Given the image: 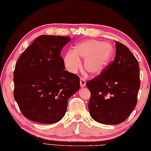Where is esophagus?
I'll return each mask as SVG.
<instances>
[{"mask_svg": "<svg viewBox=\"0 0 151 151\" xmlns=\"http://www.w3.org/2000/svg\"><path fill=\"white\" fill-rule=\"evenodd\" d=\"M86 80L83 79V78H81L80 79V87H84L86 86Z\"/></svg>", "mask_w": 151, "mask_h": 151, "instance_id": "obj_1", "label": "esophagus"}]
</instances>
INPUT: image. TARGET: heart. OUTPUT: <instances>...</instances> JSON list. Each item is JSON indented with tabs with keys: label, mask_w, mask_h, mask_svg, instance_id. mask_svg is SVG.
<instances>
[{
	"label": "heart",
	"mask_w": 151,
	"mask_h": 151,
	"mask_svg": "<svg viewBox=\"0 0 151 151\" xmlns=\"http://www.w3.org/2000/svg\"><path fill=\"white\" fill-rule=\"evenodd\" d=\"M113 53V50L111 44L89 39L76 44L73 52H68L63 60L65 69L69 73L75 74L81 68L80 59H84V69L90 75L97 76L106 69Z\"/></svg>",
	"instance_id": "1"
}]
</instances>
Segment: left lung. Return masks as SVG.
<instances>
[{"instance_id":"obj_1","label":"left lung","mask_w":151,"mask_h":151,"mask_svg":"<svg viewBox=\"0 0 151 151\" xmlns=\"http://www.w3.org/2000/svg\"><path fill=\"white\" fill-rule=\"evenodd\" d=\"M116 57L104 72L86 83L88 107L94 120L106 125L125 121L137 103L140 87L138 62L129 48L115 41Z\"/></svg>"}]
</instances>
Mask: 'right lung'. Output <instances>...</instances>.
<instances>
[{
  "label": "right lung",
  "instance_id": "1",
  "mask_svg": "<svg viewBox=\"0 0 151 151\" xmlns=\"http://www.w3.org/2000/svg\"><path fill=\"white\" fill-rule=\"evenodd\" d=\"M70 37L41 35L20 55L13 73L14 98L26 118L40 124L64 116L80 79L65 70L60 52Z\"/></svg>",
  "mask_w": 151,
  "mask_h": 151
}]
</instances>
